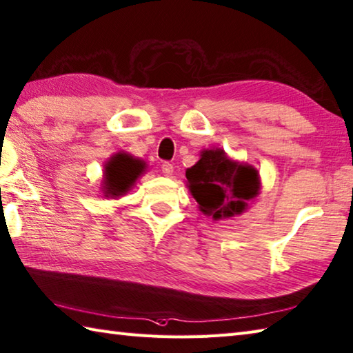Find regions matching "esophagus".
<instances>
[{
  "instance_id": "esophagus-1",
  "label": "esophagus",
  "mask_w": 353,
  "mask_h": 353,
  "mask_svg": "<svg viewBox=\"0 0 353 353\" xmlns=\"http://www.w3.org/2000/svg\"><path fill=\"white\" fill-rule=\"evenodd\" d=\"M161 168H162V172L165 176H171L172 171H174V167H172V163H170V162H163Z\"/></svg>"
}]
</instances>
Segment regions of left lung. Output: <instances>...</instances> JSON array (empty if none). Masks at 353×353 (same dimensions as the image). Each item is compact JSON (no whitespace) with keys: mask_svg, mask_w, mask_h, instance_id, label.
<instances>
[{"mask_svg":"<svg viewBox=\"0 0 353 353\" xmlns=\"http://www.w3.org/2000/svg\"><path fill=\"white\" fill-rule=\"evenodd\" d=\"M186 185L199 210L212 220L230 219L243 212L259 194L260 177L254 167L240 163L223 150H203L196 165L186 170Z\"/></svg>","mask_w":353,"mask_h":353,"instance_id":"left-lung-1","label":"left lung"}]
</instances>
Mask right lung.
Masks as SVG:
<instances>
[{
	"instance_id": "add662e5",
	"label": "right lung",
	"mask_w": 353,
	"mask_h": 353,
	"mask_svg": "<svg viewBox=\"0 0 353 353\" xmlns=\"http://www.w3.org/2000/svg\"><path fill=\"white\" fill-rule=\"evenodd\" d=\"M145 171V162L125 153H116L105 163L102 190L105 197H119L133 188L134 182Z\"/></svg>"
}]
</instances>
